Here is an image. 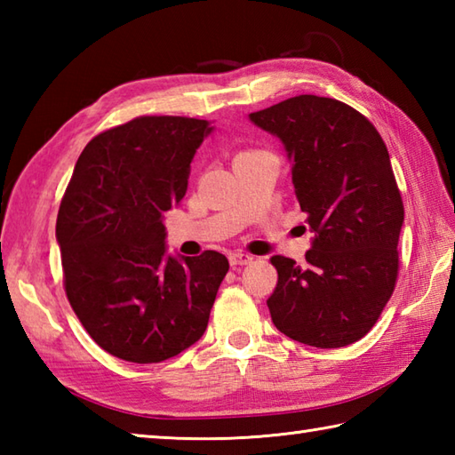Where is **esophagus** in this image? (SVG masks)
Masks as SVG:
<instances>
[{
  "label": "esophagus",
  "mask_w": 455,
  "mask_h": 455,
  "mask_svg": "<svg viewBox=\"0 0 455 455\" xmlns=\"http://www.w3.org/2000/svg\"><path fill=\"white\" fill-rule=\"evenodd\" d=\"M252 259H254V256L244 254V252H235V254L228 256V262H230V266H233V267L252 264Z\"/></svg>",
  "instance_id": "1"
}]
</instances>
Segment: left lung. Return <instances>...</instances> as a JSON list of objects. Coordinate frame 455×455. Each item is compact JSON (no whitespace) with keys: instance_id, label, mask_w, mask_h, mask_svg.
I'll use <instances>...</instances> for the list:
<instances>
[{"instance_id":"1","label":"left lung","mask_w":455,"mask_h":455,"mask_svg":"<svg viewBox=\"0 0 455 455\" xmlns=\"http://www.w3.org/2000/svg\"><path fill=\"white\" fill-rule=\"evenodd\" d=\"M291 158L299 207L315 233L307 264L272 256L267 308L279 332L342 347L371 331L399 275L401 191L381 134L350 105L297 95L250 113Z\"/></svg>"}]
</instances>
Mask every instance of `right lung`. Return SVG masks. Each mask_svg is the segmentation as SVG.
<instances>
[{
  "label": "right lung",
  "instance_id": "right-lung-1",
  "mask_svg": "<svg viewBox=\"0 0 455 455\" xmlns=\"http://www.w3.org/2000/svg\"><path fill=\"white\" fill-rule=\"evenodd\" d=\"M207 121L144 115L93 137L56 219L64 291L105 352L158 363L203 336L228 259L166 256L164 212L188 191Z\"/></svg>",
  "mask_w": 455,
  "mask_h": 455
}]
</instances>
